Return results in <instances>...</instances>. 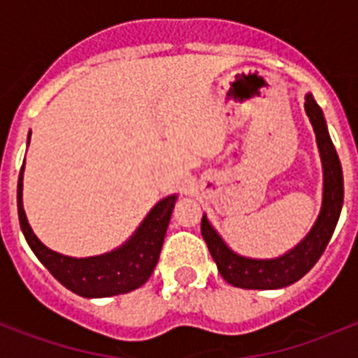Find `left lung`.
I'll use <instances>...</instances> for the list:
<instances>
[{"label": "left lung", "mask_w": 358, "mask_h": 358, "mask_svg": "<svg viewBox=\"0 0 358 358\" xmlns=\"http://www.w3.org/2000/svg\"><path fill=\"white\" fill-rule=\"evenodd\" d=\"M305 111L316 134L317 150L323 167L322 210L316 223L312 224L310 232L282 256L266 258V260L247 258L230 249L208 221L206 215H202V238L206 241L210 255L217 264L221 277L236 288L278 289L297 282L320 260V256L333 238L344 204V174H342L338 154L334 150L333 141L329 135L322 108L317 106L310 92L305 96Z\"/></svg>", "instance_id": "8db88e82"}]
</instances>
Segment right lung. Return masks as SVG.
I'll list each match as a JSON object with an SVG mask.
<instances>
[{"instance_id": "right-lung-1", "label": "right lung", "mask_w": 358, "mask_h": 358, "mask_svg": "<svg viewBox=\"0 0 358 358\" xmlns=\"http://www.w3.org/2000/svg\"><path fill=\"white\" fill-rule=\"evenodd\" d=\"M29 139L31 131L27 137V145H29ZM24 165L18 176V196H16L20 227L31 250L64 288H69L70 292L81 297L96 299V297H111V295L134 292L150 278L159 260L163 239L167 234L169 221L173 215L174 204L178 201V195H169L157 202L156 206L146 213L143 223L129 236L128 241H124L111 252L74 258V256L61 255V252L48 249L27 223L24 199H22Z\"/></svg>"}]
</instances>
